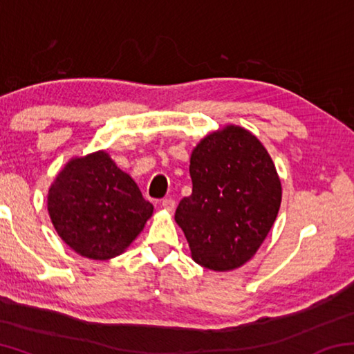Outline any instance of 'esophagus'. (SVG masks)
Returning <instances> with one entry per match:
<instances>
[{
    "label": "esophagus",
    "mask_w": 354,
    "mask_h": 354,
    "mask_svg": "<svg viewBox=\"0 0 354 354\" xmlns=\"http://www.w3.org/2000/svg\"><path fill=\"white\" fill-rule=\"evenodd\" d=\"M175 206H176L175 200H171V198H165V200H162V207L165 209V211L173 212V211H175Z\"/></svg>",
    "instance_id": "34e87169"
}]
</instances>
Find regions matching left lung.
I'll list each match as a JSON object with an SVG mask.
<instances>
[{
	"mask_svg": "<svg viewBox=\"0 0 354 354\" xmlns=\"http://www.w3.org/2000/svg\"><path fill=\"white\" fill-rule=\"evenodd\" d=\"M192 194L175 220L192 259L214 272L242 267L256 254L277 220L281 179L270 154L236 124L207 134L190 154Z\"/></svg>",
	"mask_w": 354,
	"mask_h": 354,
	"instance_id": "left-lung-1",
	"label": "left lung"
}]
</instances>
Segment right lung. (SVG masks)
<instances>
[{"label":"right lung","instance_id":"right-lung-1","mask_svg":"<svg viewBox=\"0 0 354 354\" xmlns=\"http://www.w3.org/2000/svg\"><path fill=\"white\" fill-rule=\"evenodd\" d=\"M46 207L59 237L95 261L124 253L154 209L104 149L70 159L48 189Z\"/></svg>","mask_w":354,"mask_h":354}]
</instances>
